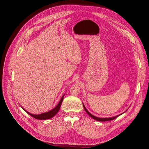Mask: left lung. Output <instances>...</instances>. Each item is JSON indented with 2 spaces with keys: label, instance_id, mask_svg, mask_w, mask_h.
<instances>
[{
  "label": "left lung",
  "instance_id": "8db88e82",
  "mask_svg": "<svg viewBox=\"0 0 149 149\" xmlns=\"http://www.w3.org/2000/svg\"><path fill=\"white\" fill-rule=\"evenodd\" d=\"M83 107H84V109L85 111L86 112V113H87L89 116H91L93 119H94V120H97V121H102V122H103V121H108V120H113V119H116V118H118V116H120L121 114H123V113H124V112H123V113H122V114H119V115H118V116H114V117H111V118H98V117H96V116H94V115H93L92 114L90 113V112L87 110L86 108V107L84 106L83 103Z\"/></svg>",
  "mask_w": 149,
  "mask_h": 149
}]
</instances>
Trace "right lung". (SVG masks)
<instances>
[{"instance_id": "obj_1", "label": "right lung", "mask_w": 149, "mask_h": 149, "mask_svg": "<svg viewBox=\"0 0 149 149\" xmlns=\"http://www.w3.org/2000/svg\"><path fill=\"white\" fill-rule=\"evenodd\" d=\"M64 96H65V94L62 96L60 102H58V104L56 106V107H54L53 109L49 111L48 112H44V113L40 114H33L30 113V112H29L28 111H26L24 109V110L26 112V113L29 114L30 116H32L33 118H34L35 119H38V120H45V119H50V118H53L54 116H55L58 113V112L59 111V110L60 109L62 101H63V100Z\"/></svg>"}]
</instances>
